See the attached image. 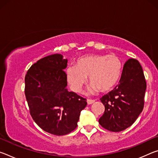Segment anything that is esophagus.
<instances>
[{"label": "esophagus", "instance_id": "obj_1", "mask_svg": "<svg viewBox=\"0 0 158 158\" xmlns=\"http://www.w3.org/2000/svg\"><path fill=\"white\" fill-rule=\"evenodd\" d=\"M94 102H95L94 100H89V99H88V100H87L88 105H92V104L94 103Z\"/></svg>", "mask_w": 158, "mask_h": 158}]
</instances>
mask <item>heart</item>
<instances>
[{
  "instance_id": "obj_1",
  "label": "heart",
  "mask_w": 158,
  "mask_h": 158,
  "mask_svg": "<svg viewBox=\"0 0 158 158\" xmlns=\"http://www.w3.org/2000/svg\"><path fill=\"white\" fill-rule=\"evenodd\" d=\"M123 70V63L116 55L90 54L80 57L75 66L66 69L68 83L74 92L81 90L89 77V91L93 93L111 90L118 82Z\"/></svg>"
}]
</instances>
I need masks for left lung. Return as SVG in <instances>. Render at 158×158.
I'll use <instances>...</instances> for the list:
<instances>
[{
	"mask_svg": "<svg viewBox=\"0 0 158 158\" xmlns=\"http://www.w3.org/2000/svg\"><path fill=\"white\" fill-rule=\"evenodd\" d=\"M146 89L143 69L137 60L130 58L123 66L119 84L100 98L105 110L99 123L111 132L131 126L143 110Z\"/></svg>",
	"mask_w": 158,
	"mask_h": 158,
	"instance_id": "left-lung-1",
	"label": "left lung"
}]
</instances>
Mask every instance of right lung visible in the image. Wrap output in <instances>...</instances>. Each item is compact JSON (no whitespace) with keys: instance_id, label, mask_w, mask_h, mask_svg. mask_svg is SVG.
<instances>
[{"instance_id":"right-lung-1","label":"right lung","mask_w":158,"mask_h":158,"mask_svg":"<svg viewBox=\"0 0 158 158\" xmlns=\"http://www.w3.org/2000/svg\"><path fill=\"white\" fill-rule=\"evenodd\" d=\"M68 60L56 53L33 64L25 77V95L34 121L45 132L65 135L77 126L86 99L67 89Z\"/></svg>"}]
</instances>
